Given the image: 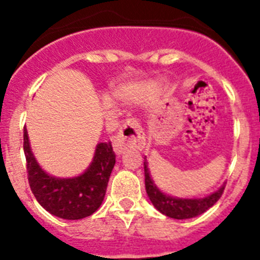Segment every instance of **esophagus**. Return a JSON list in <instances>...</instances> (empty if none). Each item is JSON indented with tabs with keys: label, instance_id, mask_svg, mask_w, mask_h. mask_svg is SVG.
<instances>
[{
	"label": "esophagus",
	"instance_id": "34e87169",
	"mask_svg": "<svg viewBox=\"0 0 260 260\" xmlns=\"http://www.w3.org/2000/svg\"><path fill=\"white\" fill-rule=\"evenodd\" d=\"M146 144L143 128L135 118L127 119L123 126L119 128L113 142V150L117 155H122L128 148L142 150Z\"/></svg>",
	"mask_w": 260,
	"mask_h": 260
}]
</instances>
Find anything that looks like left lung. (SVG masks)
I'll return each instance as SVG.
<instances>
[{
	"instance_id": "left-lung-1",
	"label": "left lung",
	"mask_w": 260,
	"mask_h": 260,
	"mask_svg": "<svg viewBox=\"0 0 260 260\" xmlns=\"http://www.w3.org/2000/svg\"><path fill=\"white\" fill-rule=\"evenodd\" d=\"M144 182H146L147 195L156 210L160 211L162 215L168 216V217L177 220L191 219V217L206 212L208 208L212 207L213 204L219 201L225 189V185H222L219 190H216L215 192L210 194L208 197H204V198H174V197L164 194L157 189V186L151 178L146 160H144Z\"/></svg>"
}]
</instances>
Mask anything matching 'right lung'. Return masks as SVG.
<instances>
[{
	"instance_id": "add662e5",
	"label": "right lung",
	"mask_w": 260,
	"mask_h": 260,
	"mask_svg": "<svg viewBox=\"0 0 260 260\" xmlns=\"http://www.w3.org/2000/svg\"><path fill=\"white\" fill-rule=\"evenodd\" d=\"M23 150L29 187L36 201L48 212L65 220H79L91 216L102 206L116 164L110 142L99 143L88 169L73 178H57L41 169L29 147L26 127L23 130Z\"/></svg>"
}]
</instances>
